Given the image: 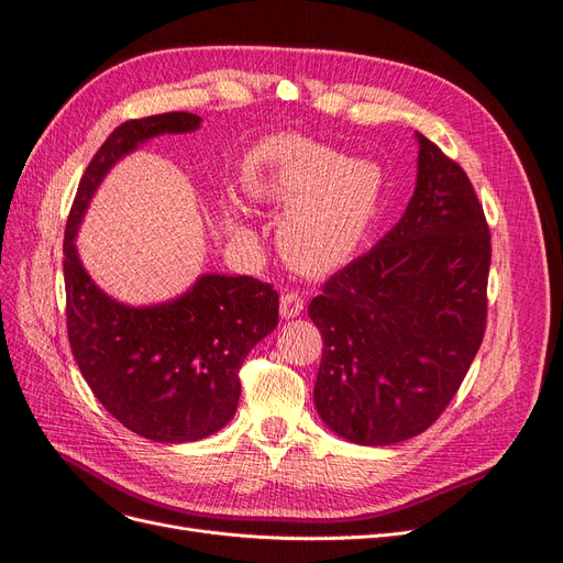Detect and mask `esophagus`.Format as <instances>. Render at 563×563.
<instances>
[{
    "label": "esophagus",
    "instance_id": "obj_1",
    "mask_svg": "<svg viewBox=\"0 0 563 563\" xmlns=\"http://www.w3.org/2000/svg\"><path fill=\"white\" fill-rule=\"evenodd\" d=\"M301 311H303V297H301V295H297V292H285V295L280 297V316H283L285 320L297 318Z\"/></svg>",
    "mask_w": 563,
    "mask_h": 563
}]
</instances>
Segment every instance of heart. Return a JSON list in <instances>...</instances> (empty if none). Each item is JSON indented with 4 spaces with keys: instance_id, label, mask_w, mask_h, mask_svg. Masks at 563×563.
<instances>
[{
    "instance_id": "1",
    "label": "heart",
    "mask_w": 563,
    "mask_h": 563,
    "mask_svg": "<svg viewBox=\"0 0 563 563\" xmlns=\"http://www.w3.org/2000/svg\"><path fill=\"white\" fill-rule=\"evenodd\" d=\"M243 189L260 203L285 210L278 243L301 274L341 268L376 220L384 173L299 135L260 140L243 161Z\"/></svg>"
}]
</instances>
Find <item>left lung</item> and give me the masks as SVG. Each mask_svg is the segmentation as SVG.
<instances>
[{
  "mask_svg": "<svg viewBox=\"0 0 563 563\" xmlns=\"http://www.w3.org/2000/svg\"><path fill=\"white\" fill-rule=\"evenodd\" d=\"M411 201L308 303L322 334L313 402L339 438L388 446L428 430L486 330L492 235L467 175L421 133Z\"/></svg>",
  "mask_w": 563,
  "mask_h": 563,
  "instance_id": "left-lung-1",
  "label": "left lung"
}]
</instances>
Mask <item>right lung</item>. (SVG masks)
<instances>
[{"mask_svg":"<svg viewBox=\"0 0 563 563\" xmlns=\"http://www.w3.org/2000/svg\"><path fill=\"white\" fill-rule=\"evenodd\" d=\"M201 129V117L168 112L121 123L90 158L65 229L67 336L86 384L114 419L161 444L222 430L241 397L239 369L276 330L278 292L250 276L203 274L170 301L131 306L96 285L77 231L104 175L158 135Z\"/></svg>","mask_w":563,"mask_h":563,"instance_id":"right-lung-1","label":"right lung"}]
</instances>
